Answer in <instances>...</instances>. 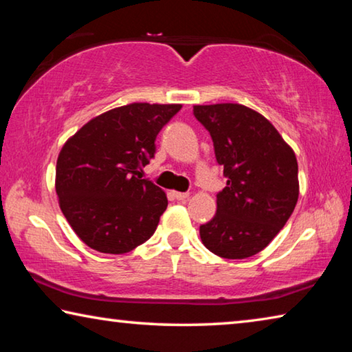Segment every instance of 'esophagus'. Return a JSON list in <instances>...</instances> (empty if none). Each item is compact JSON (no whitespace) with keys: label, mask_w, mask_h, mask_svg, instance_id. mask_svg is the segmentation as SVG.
I'll return each mask as SVG.
<instances>
[{"label":"esophagus","mask_w":352,"mask_h":352,"mask_svg":"<svg viewBox=\"0 0 352 352\" xmlns=\"http://www.w3.org/2000/svg\"><path fill=\"white\" fill-rule=\"evenodd\" d=\"M174 197H175L177 200L183 201V200H186V199L189 197V192H174Z\"/></svg>","instance_id":"obj_1"}]
</instances>
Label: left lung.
Here are the masks:
<instances>
[{
	"instance_id": "8db88e82",
	"label": "left lung",
	"mask_w": 352,
	"mask_h": 352,
	"mask_svg": "<svg viewBox=\"0 0 352 352\" xmlns=\"http://www.w3.org/2000/svg\"><path fill=\"white\" fill-rule=\"evenodd\" d=\"M211 135L226 186L217 212L200 225L204 245L220 258L259 253L287 222L298 201V163L269 119L241 104L194 105Z\"/></svg>"
}]
</instances>
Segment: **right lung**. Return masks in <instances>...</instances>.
Here are the masks:
<instances>
[{"instance_id":"add662e5","label":"right lung","mask_w":352,"mask_h":352,"mask_svg":"<svg viewBox=\"0 0 352 352\" xmlns=\"http://www.w3.org/2000/svg\"><path fill=\"white\" fill-rule=\"evenodd\" d=\"M180 104L135 102L93 118L65 142L56 166L63 216L88 247L122 254L157 230L168 199L140 170L153 158L155 140Z\"/></svg>"}]
</instances>
